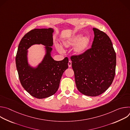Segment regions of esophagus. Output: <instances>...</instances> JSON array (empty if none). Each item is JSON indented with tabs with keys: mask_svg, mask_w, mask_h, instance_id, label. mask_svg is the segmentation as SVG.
<instances>
[{
	"mask_svg": "<svg viewBox=\"0 0 130 130\" xmlns=\"http://www.w3.org/2000/svg\"><path fill=\"white\" fill-rule=\"evenodd\" d=\"M68 65L69 67H71V62L70 61H69L68 63Z\"/></svg>",
	"mask_w": 130,
	"mask_h": 130,
	"instance_id": "1",
	"label": "esophagus"
}]
</instances>
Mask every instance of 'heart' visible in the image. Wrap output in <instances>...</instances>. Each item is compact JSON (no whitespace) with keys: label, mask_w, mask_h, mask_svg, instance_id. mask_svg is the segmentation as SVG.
Here are the masks:
<instances>
[{"label":"heart","mask_w":130,"mask_h":130,"mask_svg":"<svg viewBox=\"0 0 130 130\" xmlns=\"http://www.w3.org/2000/svg\"><path fill=\"white\" fill-rule=\"evenodd\" d=\"M82 33H79L71 38L67 39L62 42V46L65 48H68L75 46L73 52L76 55H81L84 53L88 48L91 43V38L89 36L83 37ZM60 52H62V49L57 47Z\"/></svg>","instance_id":"1"}]
</instances>
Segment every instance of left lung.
Here are the masks:
<instances>
[{
    "instance_id": "left-lung-1",
    "label": "left lung",
    "mask_w": 130,
    "mask_h": 130,
    "mask_svg": "<svg viewBox=\"0 0 130 130\" xmlns=\"http://www.w3.org/2000/svg\"><path fill=\"white\" fill-rule=\"evenodd\" d=\"M94 39L91 48L81 55L71 57L76 84L82 94L95 97L106 91L115 75L116 55L108 36L92 29Z\"/></svg>"
}]
</instances>
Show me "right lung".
I'll return each instance as SVG.
<instances>
[{
	"label": "right lung",
	"mask_w": 130,
	"mask_h": 130,
	"mask_svg": "<svg viewBox=\"0 0 130 130\" xmlns=\"http://www.w3.org/2000/svg\"><path fill=\"white\" fill-rule=\"evenodd\" d=\"M54 29H35L26 34L21 40L16 54V68L21 83L32 96L43 99L54 95L58 90L64 71L68 67V59L57 61L51 55ZM45 46V54L36 67L28 63L27 49L34 44Z\"/></svg>",
	"instance_id": "obj_1"
}]
</instances>
